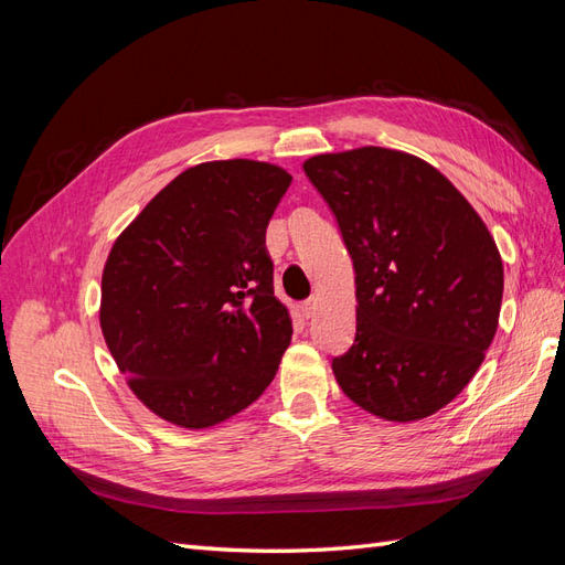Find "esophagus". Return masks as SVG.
Returning <instances> with one entry per match:
<instances>
[{
	"label": "esophagus",
	"instance_id": "34e87169",
	"mask_svg": "<svg viewBox=\"0 0 565 565\" xmlns=\"http://www.w3.org/2000/svg\"><path fill=\"white\" fill-rule=\"evenodd\" d=\"M299 311H301V316L309 320V318H313L316 316V311H318V299H309V301H303L301 306H299Z\"/></svg>",
	"mask_w": 565,
	"mask_h": 565
}]
</instances>
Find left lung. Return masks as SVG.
<instances>
[{"label":"left lung","instance_id":"left-lung-1","mask_svg":"<svg viewBox=\"0 0 565 565\" xmlns=\"http://www.w3.org/2000/svg\"><path fill=\"white\" fill-rule=\"evenodd\" d=\"M303 172L337 216L355 270V341L332 361L365 413L407 424L455 401L498 332L494 237L436 167L403 150L322 152Z\"/></svg>","mask_w":565,"mask_h":565}]
</instances>
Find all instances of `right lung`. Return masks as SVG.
<instances>
[{
    "mask_svg": "<svg viewBox=\"0 0 565 565\" xmlns=\"http://www.w3.org/2000/svg\"><path fill=\"white\" fill-rule=\"evenodd\" d=\"M282 167L185 169L117 235L100 278V332L127 386L181 429L243 413L273 382L292 318L273 295L266 226Z\"/></svg>",
    "mask_w": 565,
    "mask_h": 565,
    "instance_id": "add662e5",
    "label": "right lung"
}]
</instances>
